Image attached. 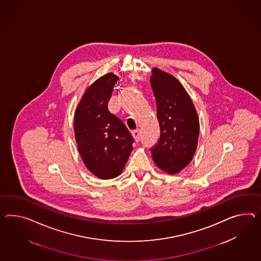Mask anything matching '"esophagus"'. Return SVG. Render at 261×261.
Masks as SVG:
<instances>
[{
    "instance_id": "obj_1",
    "label": "esophagus",
    "mask_w": 261,
    "mask_h": 261,
    "mask_svg": "<svg viewBox=\"0 0 261 261\" xmlns=\"http://www.w3.org/2000/svg\"><path fill=\"white\" fill-rule=\"evenodd\" d=\"M132 134H133V136H134V140H135V142H139V141H140L141 133L139 129L134 130V132L132 133Z\"/></svg>"
}]
</instances>
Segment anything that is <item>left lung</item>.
<instances>
[{
  "label": "left lung",
  "mask_w": 261,
  "mask_h": 261,
  "mask_svg": "<svg viewBox=\"0 0 261 261\" xmlns=\"http://www.w3.org/2000/svg\"><path fill=\"white\" fill-rule=\"evenodd\" d=\"M150 84L160 127L158 143L150 149L152 159L165 172L178 173L190 163L196 151L199 117L190 96L173 75L153 68Z\"/></svg>",
  "instance_id": "8db88e82"
}]
</instances>
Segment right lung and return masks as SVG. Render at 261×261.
Listing matches in <instances>:
<instances>
[{"label":"right lung","mask_w":261,"mask_h":261,"mask_svg":"<svg viewBox=\"0 0 261 261\" xmlns=\"http://www.w3.org/2000/svg\"><path fill=\"white\" fill-rule=\"evenodd\" d=\"M118 77L109 73L88 88L74 113V136L88 169L102 180L120 175L133 150L134 137L108 103Z\"/></svg>","instance_id":"right-lung-1"}]
</instances>
